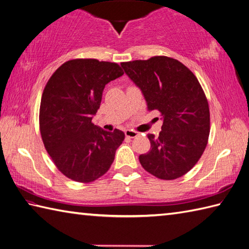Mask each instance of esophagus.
<instances>
[{"instance_id": "1", "label": "esophagus", "mask_w": 249, "mask_h": 249, "mask_svg": "<svg viewBox=\"0 0 249 249\" xmlns=\"http://www.w3.org/2000/svg\"><path fill=\"white\" fill-rule=\"evenodd\" d=\"M139 135V133H137V131L133 130V129H126L125 130V136L128 137V138H135Z\"/></svg>"}]
</instances>
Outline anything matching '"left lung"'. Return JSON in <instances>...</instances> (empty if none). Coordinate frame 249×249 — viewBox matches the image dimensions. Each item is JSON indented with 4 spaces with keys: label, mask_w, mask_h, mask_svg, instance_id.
Returning <instances> with one entry per match:
<instances>
[{
    "label": "left lung",
    "mask_w": 249,
    "mask_h": 249,
    "mask_svg": "<svg viewBox=\"0 0 249 249\" xmlns=\"http://www.w3.org/2000/svg\"><path fill=\"white\" fill-rule=\"evenodd\" d=\"M138 87L149 111H160V136L147 135L151 149L139 156L141 166L161 179L181 178L192 169L208 144L210 109L198 79L178 60L153 56L121 63Z\"/></svg>",
    "instance_id": "8db88e82"
}]
</instances>
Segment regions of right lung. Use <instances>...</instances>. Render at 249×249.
I'll return each mask as SVG.
<instances>
[{"instance_id":"obj_1","label":"right lung","mask_w":249,"mask_h":249,"mask_svg":"<svg viewBox=\"0 0 249 249\" xmlns=\"http://www.w3.org/2000/svg\"><path fill=\"white\" fill-rule=\"evenodd\" d=\"M120 65L95 59L65 62L47 82L39 109L41 139L57 169L80 183L109 170L123 142L122 130H104L92 123L106 84L123 76Z\"/></svg>"}]
</instances>
